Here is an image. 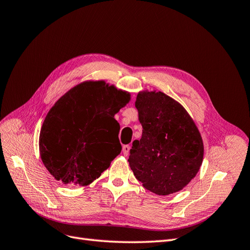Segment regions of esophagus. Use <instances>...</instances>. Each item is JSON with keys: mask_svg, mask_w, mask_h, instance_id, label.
<instances>
[{"mask_svg": "<svg viewBox=\"0 0 250 250\" xmlns=\"http://www.w3.org/2000/svg\"><path fill=\"white\" fill-rule=\"evenodd\" d=\"M129 150H130V146L129 145H124L123 146V154L124 155L129 154Z\"/></svg>", "mask_w": 250, "mask_h": 250, "instance_id": "obj_1", "label": "esophagus"}]
</instances>
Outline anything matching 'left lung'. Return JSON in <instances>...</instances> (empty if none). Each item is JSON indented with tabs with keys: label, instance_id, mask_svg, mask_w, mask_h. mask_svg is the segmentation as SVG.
<instances>
[{
	"label": "left lung",
	"instance_id": "obj_1",
	"mask_svg": "<svg viewBox=\"0 0 250 250\" xmlns=\"http://www.w3.org/2000/svg\"><path fill=\"white\" fill-rule=\"evenodd\" d=\"M135 107L143 127L128 158L135 178L156 195L183 190L203 161L197 126L183 105L162 92H140Z\"/></svg>",
	"mask_w": 250,
	"mask_h": 250
}]
</instances>
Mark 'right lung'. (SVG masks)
Segmentation results:
<instances>
[{
  "label": "right lung",
  "mask_w": 250,
  "mask_h": 250,
  "mask_svg": "<svg viewBox=\"0 0 250 250\" xmlns=\"http://www.w3.org/2000/svg\"><path fill=\"white\" fill-rule=\"evenodd\" d=\"M130 94L103 80L84 81L53 105L40 134L44 167L67 186H87L120 154V125L115 115Z\"/></svg>",
  "instance_id": "right-lung-1"
}]
</instances>
